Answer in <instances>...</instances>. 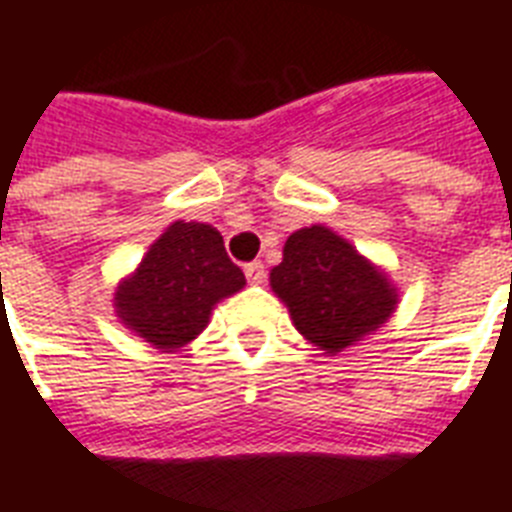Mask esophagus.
<instances>
[{"mask_svg": "<svg viewBox=\"0 0 512 512\" xmlns=\"http://www.w3.org/2000/svg\"><path fill=\"white\" fill-rule=\"evenodd\" d=\"M244 273H247L249 284H263L265 282V265L260 263V260L244 265Z\"/></svg>", "mask_w": 512, "mask_h": 512, "instance_id": "1", "label": "esophagus"}]
</instances>
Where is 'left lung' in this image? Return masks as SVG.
Segmentation results:
<instances>
[{"label": "left lung", "instance_id": "left-lung-1", "mask_svg": "<svg viewBox=\"0 0 512 512\" xmlns=\"http://www.w3.org/2000/svg\"><path fill=\"white\" fill-rule=\"evenodd\" d=\"M271 287L287 303L295 327L325 354L384 325L397 303L384 273L322 225L295 230L287 239Z\"/></svg>", "mask_w": 512, "mask_h": 512}]
</instances>
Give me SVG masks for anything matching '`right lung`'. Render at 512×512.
<instances>
[{
	"label": "right lung",
	"mask_w": 512,
	"mask_h": 512,
	"mask_svg": "<svg viewBox=\"0 0 512 512\" xmlns=\"http://www.w3.org/2000/svg\"><path fill=\"white\" fill-rule=\"evenodd\" d=\"M244 284V273L212 225L179 220L120 284L117 317L152 346L179 349L204 330L214 303Z\"/></svg>",
	"instance_id": "right-lung-1"
}]
</instances>
